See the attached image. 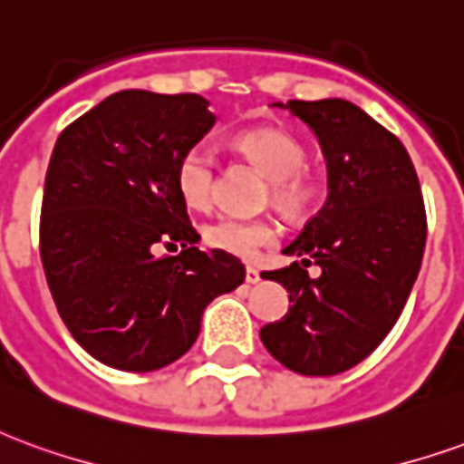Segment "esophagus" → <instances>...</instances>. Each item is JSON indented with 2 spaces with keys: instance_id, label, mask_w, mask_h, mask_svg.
<instances>
[{
  "instance_id": "1",
  "label": "esophagus",
  "mask_w": 464,
  "mask_h": 464,
  "mask_svg": "<svg viewBox=\"0 0 464 464\" xmlns=\"http://www.w3.org/2000/svg\"><path fill=\"white\" fill-rule=\"evenodd\" d=\"M261 281V271H258V268H253V266H248V268H246V283H258Z\"/></svg>"
}]
</instances>
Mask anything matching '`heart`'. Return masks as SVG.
I'll use <instances>...</instances> for the list:
<instances>
[{
  "instance_id": "obj_1",
  "label": "heart",
  "mask_w": 464,
  "mask_h": 464,
  "mask_svg": "<svg viewBox=\"0 0 464 464\" xmlns=\"http://www.w3.org/2000/svg\"><path fill=\"white\" fill-rule=\"evenodd\" d=\"M236 146L243 156H248L263 173L273 179V201L278 208L303 218L318 208L323 198L321 181L305 171L308 153L293 133L263 126L243 131L236 139ZM176 191L191 208H208L216 186V159L206 143H193L181 153L176 163ZM281 226L271 218H233L223 216L206 228V243L216 251L231 253L236 258L251 261L261 248H268L278 241Z\"/></svg>"
}]
</instances>
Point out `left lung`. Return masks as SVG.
Returning a JSON list of instances; mask_svg holds the SVG:
<instances>
[{"label": "left lung", "instance_id": "obj_1", "mask_svg": "<svg viewBox=\"0 0 464 464\" xmlns=\"http://www.w3.org/2000/svg\"><path fill=\"white\" fill-rule=\"evenodd\" d=\"M283 109L318 136L328 198L283 248L301 261L263 273L293 305L263 325L261 341L293 372L338 375L368 358L398 323L425 251V203L405 146L360 106L295 99ZM311 262L322 266L315 279L307 276Z\"/></svg>", "mask_w": 464, "mask_h": 464}]
</instances>
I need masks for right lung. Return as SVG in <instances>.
Masks as SVG:
<instances>
[{
    "mask_svg": "<svg viewBox=\"0 0 464 464\" xmlns=\"http://www.w3.org/2000/svg\"><path fill=\"white\" fill-rule=\"evenodd\" d=\"M213 123L203 96L129 89L56 139L39 221L46 283L74 341L109 368L149 372L179 360L206 305L246 278L231 253L198 251L173 181L181 153ZM156 242L184 251L156 259Z\"/></svg>",
    "mask_w": 464,
    "mask_h": 464,
    "instance_id": "add662e5",
    "label": "right lung"
}]
</instances>
